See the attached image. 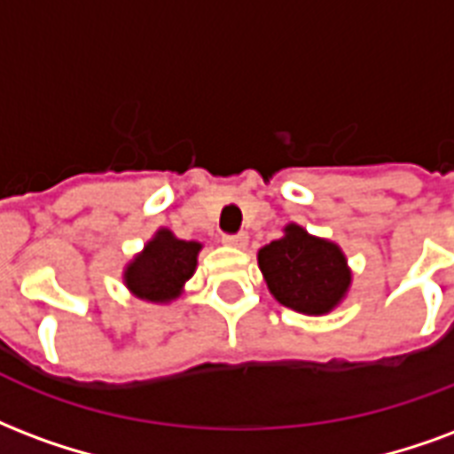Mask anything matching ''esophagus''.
Instances as JSON below:
<instances>
[{"label": "esophagus", "mask_w": 454, "mask_h": 454, "mask_svg": "<svg viewBox=\"0 0 454 454\" xmlns=\"http://www.w3.org/2000/svg\"><path fill=\"white\" fill-rule=\"evenodd\" d=\"M221 243L228 245V247H245V245H247V236H245V233H238V236H223Z\"/></svg>", "instance_id": "1"}]
</instances>
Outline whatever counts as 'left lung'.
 <instances>
[{
	"instance_id": "8db88e82",
	"label": "left lung",
	"mask_w": 454,
	"mask_h": 454,
	"mask_svg": "<svg viewBox=\"0 0 454 454\" xmlns=\"http://www.w3.org/2000/svg\"><path fill=\"white\" fill-rule=\"evenodd\" d=\"M257 264L278 303L303 315H327L347 298L351 267L344 250L327 238L288 223L284 236L257 253Z\"/></svg>"
}]
</instances>
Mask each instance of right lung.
I'll use <instances>...</instances> for the list:
<instances>
[{
	"instance_id": "right-lung-1",
	"label": "right lung",
	"mask_w": 454,
	"mask_h": 454,
	"mask_svg": "<svg viewBox=\"0 0 454 454\" xmlns=\"http://www.w3.org/2000/svg\"><path fill=\"white\" fill-rule=\"evenodd\" d=\"M201 243L197 240H180L173 231L159 228L142 253L127 262L122 271L124 286L146 303H173L197 271Z\"/></svg>"
}]
</instances>
